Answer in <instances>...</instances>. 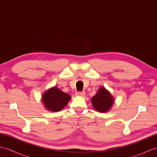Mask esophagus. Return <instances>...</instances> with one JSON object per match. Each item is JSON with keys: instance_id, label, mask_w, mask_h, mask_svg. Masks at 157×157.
Returning <instances> with one entry per match:
<instances>
[{"instance_id": "obj_1", "label": "esophagus", "mask_w": 157, "mask_h": 157, "mask_svg": "<svg viewBox=\"0 0 157 157\" xmlns=\"http://www.w3.org/2000/svg\"><path fill=\"white\" fill-rule=\"evenodd\" d=\"M85 94V92H78L75 93V95L78 96H84Z\"/></svg>"}]
</instances>
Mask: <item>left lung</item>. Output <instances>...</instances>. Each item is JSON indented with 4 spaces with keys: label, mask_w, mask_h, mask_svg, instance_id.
Segmentation results:
<instances>
[{
    "label": "left lung",
    "mask_w": 157,
    "mask_h": 157,
    "mask_svg": "<svg viewBox=\"0 0 157 157\" xmlns=\"http://www.w3.org/2000/svg\"><path fill=\"white\" fill-rule=\"evenodd\" d=\"M93 107L100 113L108 112L114 104V98L105 87H101L91 99Z\"/></svg>",
    "instance_id": "1"
}]
</instances>
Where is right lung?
<instances>
[{
    "instance_id": "1",
    "label": "right lung",
    "mask_w": 157,
    "mask_h": 157,
    "mask_svg": "<svg viewBox=\"0 0 157 157\" xmlns=\"http://www.w3.org/2000/svg\"><path fill=\"white\" fill-rule=\"evenodd\" d=\"M71 96L61 91L59 88L54 87L48 89L42 96V102L48 111L58 112L68 104Z\"/></svg>"
}]
</instances>
